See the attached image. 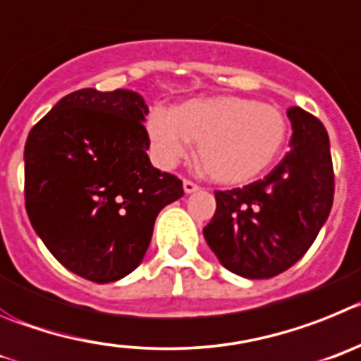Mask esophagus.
Returning <instances> with one entry per match:
<instances>
[{
    "label": "esophagus",
    "instance_id": "esophagus-1",
    "mask_svg": "<svg viewBox=\"0 0 361 361\" xmlns=\"http://www.w3.org/2000/svg\"><path fill=\"white\" fill-rule=\"evenodd\" d=\"M183 190H185V194H192V192H196V190H200V187H197L196 183H192V181L185 180L183 181Z\"/></svg>",
    "mask_w": 361,
    "mask_h": 361
}]
</instances>
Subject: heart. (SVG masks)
Returning a JSON list of instances; mask_svg holds the SVG:
<instances>
[{
	"mask_svg": "<svg viewBox=\"0 0 361 361\" xmlns=\"http://www.w3.org/2000/svg\"><path fill=\"white\" fill-rule=\"evenodd\" d=\"M151 151L158 165L171 169L200 142L201 165L219 183L253 180L277 161L288 140L281 109L245 97L194 99L174 111L154 108L147 118Z\"/></svg>",
	"mask_w": 361,
	"mask_h": 361,
	"instance_id": "heart-1",
	"label": "heart"
}]
</instances>
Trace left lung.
Here are the masks:
<instances>
[{
  "instance_id": "8db88e82",
  "label": "left lung",
  "mask_w": 361,
  "mask_h": 361,
  "mask_svg": "<svg viewBox=\"0 0 361 361\" xmlns=\"http://www.w3.org/2000/svg\"><path fill=\"white\" fill-rule=\"evenodd\" d=\"M290 152L266 178L216 192V214L203 228L207 245L232 274L269 279L310 250L333 207L329 136L318 118L288 109Z\"/></svg>"
}]
</instances>
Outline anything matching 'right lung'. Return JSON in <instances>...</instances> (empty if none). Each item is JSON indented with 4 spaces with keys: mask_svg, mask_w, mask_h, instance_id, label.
<instances>
[{
    "mask_svg": "<svg viewBox=\"0 0 361 361\" xmlns=\"http://www.w3.org/2000/svg\"><path fill=\"white\" fill-rule=\"evenodd\" d=\"M149 108L131 90L63 97L25 144V201L35 233L64 268L120 281L140 264L160 210L183 196L147 157Z\"/></svg>",
    "mask_w": 361,
    "mask_h": 361,
    "instance_id": "obj_1",
    "label": "right lung"
}]
</instances>
